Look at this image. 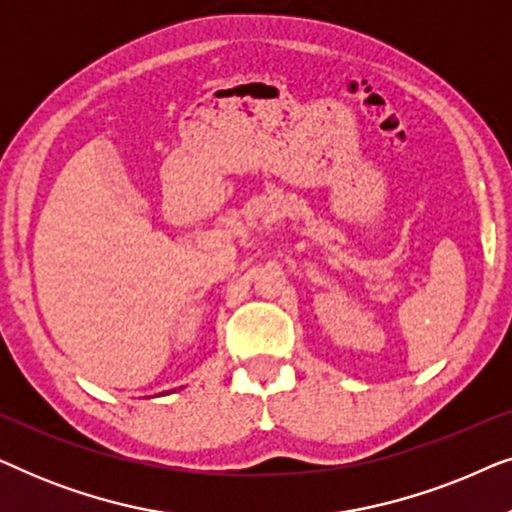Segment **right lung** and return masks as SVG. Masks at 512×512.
I'll return each mask as SVG.
<instances>
[{
	"label": "right lung",
	"mask_w": 512,
	"mask_h": 512,
	"mask_svg": "<svg viewBox=\"0 0 512 512\" xmlns=\"http://www.w3.org/2000/svg\"><path fill=\"white\" fill-rule=\"evenodd\" d=\"M163 394H170V391H163ZM160 396V394H158Z\"/></svg>",
	"instance_id": "obj_1"
}]
</instances>
